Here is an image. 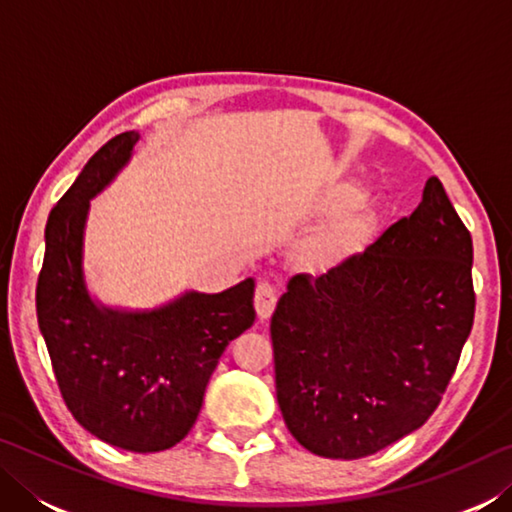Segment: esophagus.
I'll list each match as a JSON object with an SVG mask.
<instances>
[{
  "mask_svg": "<svg viewBox=\"0 0 512 512\" xmlns=\"http://www.w3.org/2000/svg\"><path fill=\"white\" fill-rule=\"evenodd\" d=\"M275 305H277V291L273 289V284L266 282V280H259L257 282V289H255L257 316L262 318V320L271 318Z\"/></svg>",
  "mask_w": 512,
  "mask_h": 512,
  "instance_id": "obj_1",
  "label": "esophagus"
}]
</instances>
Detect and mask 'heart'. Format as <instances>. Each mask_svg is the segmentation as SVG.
Here are the masks:
<instances>
[{"label": "heart", "mask_w": 512, "mask_h": 512, "mask_svg": "<svg viewBox=\"0 0 512 512\" xmlns=\"http://www.w3.org/2000/svg\"><path fill=\"white\" fill-rule=\"evenodd\" d=\"M357 196L359 194L354 187H339L334 189V192H329L323 201H320V207H323V210H336V207L347 205L348 202L351 205L336 214L334 223L329 225L323 235H318L314 239V244H311L314 255L318 257L332 255L334 250H339L343 244H348L357 232H361L363 225H366V210H363L361 201L352 203Z\"/></svg>", "instance_id": "obj_1"}]
</instances>
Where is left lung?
Returning a JSON list of instances; mask_svg holds the SVG:
<instances>
[{"instance_id": "1", "label": "left lung", "mask_w": 512, "mask_h": 512, "mask_svg": "<svg viewBox=\"0 0 512 512\" xmlns=\"http://www.w3.org/2000/svg\"><path fill=\"white\" fill-rule=\"evenodd\" d=\"M474 323L472 237L433 176L411 216L327 273L293 275L271 318L291 436L370 456L429 420Z\"/></svg>"}]
</instances>
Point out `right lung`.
<instances>
[{
	"label": "right lung",
	"instance_id": "add662e5",
	"mask_svg": "<svg viewBox=\"0 0 512 512\" xmlns=\"http://www.w3.org/2000/svg\"><path fill=\"white\" fill-rule=\"evenodd\" d=\"M140 133L112 137L51 210L36 311L60 395L92 436L128 452L183 440L223 350L255 323V280L221 293L185 291L155 309L94 300L83 271L90 201L126 167Z\"/></svg>",
	"mask_w": 512,
	"mask_h": 512
}]
</instances>
